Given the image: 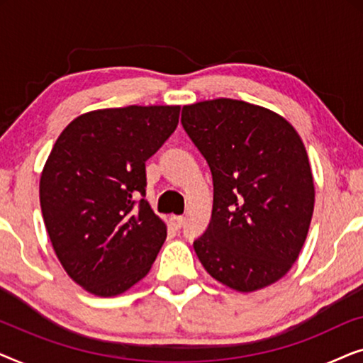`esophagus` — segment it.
Wrapping results in <instances>:
<instances>
[{"label":"esophagus","instance_id":"obj_1","mask_svg":"<svg viewBox=\"0 0 363 363\" xmlns=\"http://www.w3.org/2000/svg\"><path fill=\"white\" fill-rule=\"evenodd\" d=\"M170 221H172V226L175 228V230H180V228L185 225V218L183 216H172Z\"/></svg>","mask_w":363,"mask_h":363}]
</instances>
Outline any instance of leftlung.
Masks as SVG:
<instances>
[{
  "label": "left lung",
  "instance_id": "8db88e82",
  "mask_svg": "<svg viewBox=\"0 0 363 363\" xmlns=\"http://www.w3.org/2000/svg\"><path fill=\"white\" fill-rule=\"evenodd\" d=\"M182 125L213 177V211L193 241L211 277L231 289L271 286L294 264L314 213V178L296 128L235 99L183 106Z\"/></svg>",
  "mask_w": 363,
  "mask_h": 363
}]
</instances>
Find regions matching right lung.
<instances>
[{"label": "right lung", "instance_id": "right-lung-1", "mask_svg": "<svg viewBox=\"0 0 363 363\" xmlns=\"http://www.w3.org/2000/svg\"><path fill=\"white\" fill-rule=\"evenodd\" d=\"M180 106L82 113L64 128L39 182L49 240L72 281L101 297L147 276L167 226L145 200V162L175 132Z\"/></svg>", "mask_w": 363, "mask_h": 363}]
</instances>
